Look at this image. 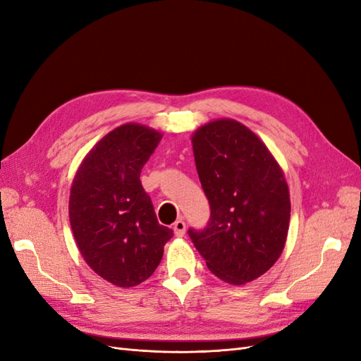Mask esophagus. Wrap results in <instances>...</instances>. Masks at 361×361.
I'll use <instances>...</instances> for the list:
<instances>
[{"instance_id":"1","label":"esophagus","mask_w":361,"mask_h":361,"mask_svg":"<svg viewBox=\"0 0 361 361\" xmlns=\"http://www.w3.org/2000/svg\"><path fill=\"white\" fill-rule=\"evenodd\" d=\"M185 228H187V226H185V221H182V220L174 221V224H173V232H174V236H178V238L183 236V233H185Z\"/></svg>"}]
</instances>
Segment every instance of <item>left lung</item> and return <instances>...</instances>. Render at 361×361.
<instances>
[{
  "label": "left lung",
  "instance_id": "obj_1",
  "mask_svg": "<svg viewBox=\"0 0 361 361\" xmlns=\"http://www.w3.org/2000/svg\"><path fill=\"white\" fill-rule=\"evenodd\" d=\"M191 143L211 218L188 235L214 276L245 285L265 274L285 248L290 220L285 173L264 141L233 118L200 126Z\"/></svg>",
  "mask_w": 361,
  "mask_h": 361
}]
</instances>
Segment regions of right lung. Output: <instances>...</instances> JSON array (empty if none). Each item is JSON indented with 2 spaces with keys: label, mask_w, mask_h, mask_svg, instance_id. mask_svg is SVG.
I'll return each mask as SVG.
<instances>
[{
  "label": "right lung",
  "mask_w": 361,
  "mask_h": 361,
  "mask_svg": "<svg viewBox=\"0 0 361 361\" xmlns=\"http://www.w3.org/2000/svg\"><path fill=\"white\" fill-rule=\"evenodd\" d=\"M162 134L125 123L102 137L76 170L69 218L76 245L97 276L133 288L154 274L173 231L157 220L140 173Z\"/></svg>",
  "instance_id": "obj_1"
}]
</instances>
